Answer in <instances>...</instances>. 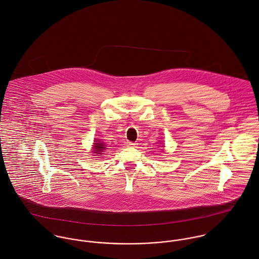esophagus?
Here are the masks:
<instances>
[{
  "label": "esophagus",
  "mask_w": 259,
  "mask_h": 259,
  "mask_svg": "<svg viewBox=\"0 0 259 259\" xmlns=\"http://www.w3.org/2000/svg\"><path fill=\"white\" fill-rule=\"evenodd\" d=\"M136 145H137V144H135V143H133V142H126V146H127L128 148H135Z\"/></svg>",
  "instance_id": "obj_1"
}]
</instances>
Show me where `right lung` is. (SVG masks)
Masks as SVG:
<instances>
[{"label":"right lung","mask_w":259,"mask_h":259,"mask_svg":"<svg viewBox=\"0 0 259 259\" xmlns=\"http://www.w3.org/2000/svg\"><path fill=\"white\" fill-rule=\"evenodd\" d=\"M93 152L96 153L94 155H100V154H104L105 150L107 149V147L104 143H102L101 141H96V143L94 144V148H93Z\"/></svg>","instance_id":"1"}]
</instances>
